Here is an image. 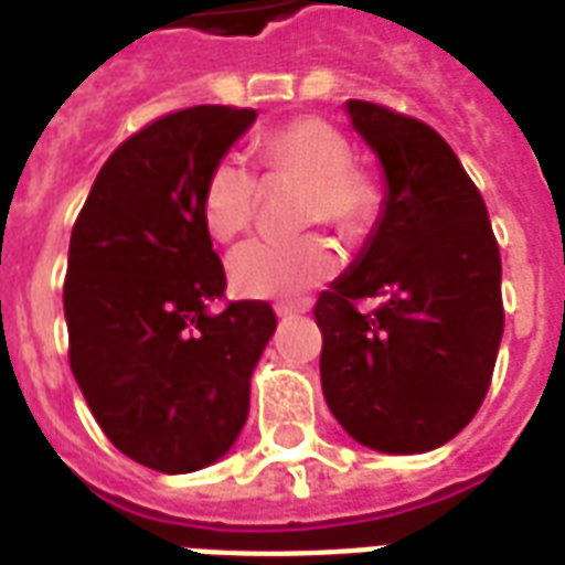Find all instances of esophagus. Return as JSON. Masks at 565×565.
<instances>
[{
  "mask_svg": "<svg viewBox=\"0 0 565 565\" xmlns=\"http://www.w3.org/2000/svg\"><path fill=\"white\" fill-rule=\"evenodd\" d=\"M302 311H308V302H278L275 306L278 318H290V315H302Z\"/></svg>",
  "mask_w": 565,
  "mask_h": 565,
  "instance_id": "1",
  "label": "esophagus"
}]
</instances>
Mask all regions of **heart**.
Instances as JSON below:
<instances>
[{
	"instance_id": "1",
	"label": "heart",
	"mask_w": 565,
	"mask_h": 565,
	"mask_svg": "<svg viewBox=\"0 0 565 565\" xmlns=\"http://www.w3.org/2000/svg\"><path fill=\"white\" fill-rule=\"evenodd\" d=\"M263 166L271 178L296 174L306 178L302 217L308 223L327 221L342 233H366L379 221V181L363 169H354V150L339 129L299 117L275 129L263 141ZM259 184L242 157H223L211 169L202 193V217L214 238L230 242L254 223ZM339 269V254L327 235L306 233L296 238H254L238 245L226 259L230 284L250 299H294L318 287Z\"/></svg>"
}]
</instances>
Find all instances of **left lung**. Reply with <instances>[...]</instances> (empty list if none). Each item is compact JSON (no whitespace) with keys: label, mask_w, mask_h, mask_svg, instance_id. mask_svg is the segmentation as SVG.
Instances as JSON below:
<instances>
[{"label":"left lung","mask_w":565,"mask_h":565,"mask_svg":"<svg viewBox=\"0 0 565 565\" xmlns=\"http://www.w3.org/2000/svg\"><path fill=\"white\" fill-rule=\"evenodd\" d=\"M344 111L384 172L366 245L318 296L320 384L344 433L424 454L481 408L502 342V263L487 205L436 129L375 103ZM375 295L360 316L353 302Z\"/></svg>","instance_id":"left-lung-1"}]
</instances>
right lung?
Wrapping results in <instances>:
<instances>
[{"label":"right lung","instance_id":"obj_1","mask_svg":"<svg viewBox=\"0 0 565 565\" xmlns=\"http://www.w3.org/2000/svg\"><path fill=\"white\" fill-rule=\"evenodd\" d=\"M254 120L226 105L153 120L108 157L72 230V375L111 445L157 472H196L233 448L278 327L257 299L211 311L226 275L202 193Z\"/></svg>","mask_w":565,"mask_h":565}]
</instances>
